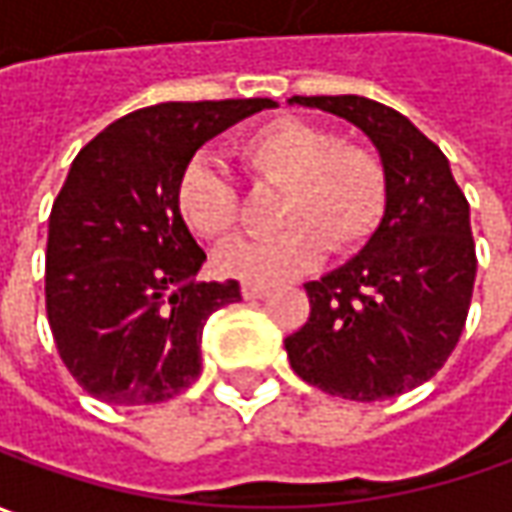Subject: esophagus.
Listing matches in <instances>:
<instances>
[{
    "label": "esophagus",
    "instance_id": "1",
    "mask_svg": "<svg viewBox=\"0 0 512 512\" xmlns=\"http://www.w3.org/2000/svg\"><path fill=\"white\" fill-rule=\"evenodd\" d=\"M240 291H243V297H246V300H260V297H266V294H269V286H263V283H243Z\"/></svg>",
    "mask_w": 512,
    "mask_h": 512
}]
</instances>
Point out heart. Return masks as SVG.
<instances>
[{
  "label": "heart",
  "instance_id": "obj_1",
  "mask_svg": "<svg viewBox=\"0 0 512 512\" xmlns=\"http://www.w3.org/2000/svg\"><path fill=\"white\" fill-rule=\"evenodd\" d=\"M257 184L283 186L277 203L280 235L235 240L218 252V269L246 283H277L314 269L326 246L354 252L377 232L388 184L374 152L340 144L337 133L303 118H280L238 147ZM175 201L184 223L206 240H226L240 221V195L229 172L192 158L178 178Z\"/></svg>",
  "mask_w": 512,
  "mask_h": 512
}]
</instances>
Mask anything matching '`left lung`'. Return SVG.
Returning <instances> with one entry per match:
<instances>
[{
  "label": "left lung",
  "mask_w": 512,
  "mask_h": 512,
  "mask_svg": "<svg viewBox=\"0 0 512 512\" xmlns=\"http://www.w3.org/2000/svg\"><path fill=\"white\" fill-rule=\"evenodd\" d=\"M340 115L377 147L388 201L340 269L306 283L311 314L286 337L294 374L331 397H399L448 362L465 328L476 246L448 158L397 110L362 96H294Z\"/></svg>",
  "instance_id": "obj_1"
}]
</instances>
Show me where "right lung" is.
I'll list each match as a JSON object with an SVG mask.
<instances>
[{
    "label": "right lung",
    "mask_w": 512,
    "mask_h": 512,
    "mask_svg": "<svg viewBox=\"0 0 512 512\" xmlns=\"http://www.w3.org/2000/svg\"><path fill=\"white\" fill-rule=\"evenodd\" d=\"M272 98L167 101L113 121L76 155L47 221V323L67 371L110 405H155L201 374L212 311L238 280L198 283L206 252L175 189L209 138Z\"/></svg>",
    "instance_id": "right-lung-1"
}]
</instances>
